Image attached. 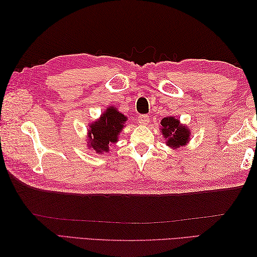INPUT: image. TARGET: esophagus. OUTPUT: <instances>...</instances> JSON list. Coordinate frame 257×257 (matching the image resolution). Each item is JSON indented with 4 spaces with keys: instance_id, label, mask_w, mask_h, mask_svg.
I'll return each instance as SVG.
<instances>
[{
    "instance_id": "1",
    "label": "esophagus",
    "mask_w": 257,
    "mask_h": 257,
    "mask_svg": "<svg viewBox=\"0 0 257 257\" xmlns=\"http://www.w3.org/2000/svg\"><path fill=\"white\" fill-rule=\"evenodd\" d=\"M149 120H150V118L148 114H140V116L138 117V121L141 124H147L149 122Z\"/></svg>"
}]
</instances>
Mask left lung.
<instances>
[{"label": "left lung", "instance_id": "left-lung-1", "mask_svg": "<svg viewBox=\"0 0 257 257\" xmlns=\"http://www.w3.org/2000/svg\"><path fill=\"white\" fill-rule=\"evenodd\" d=\"M162 135L168 138L167 144L178 148L180 146H184L189 139V129L181 127L179 124V120L173 117L163 118L162 121Z\"/></svg>", "mask_w": 257, "mask_h": 257}]
</instances>
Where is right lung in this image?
I'll return each instance as SVG.
<instances>
[{"label":"right lung","instance_id":"1","mask_svg":"<svg viewBox=\"0 0 257 257\" xmlns=\"http://www.w3.org/2000/svg\"><path fill=\"white\" fill-rule=\"evenodd\" d=\"M124 121H127V118L116 108H108L98 121L91 123L89 143L92 148L97 152L108 151L109 144L117 141L118 134L121 132Z\"/></svg>","mask_w":257,"mask_h":257}]
</instances>
